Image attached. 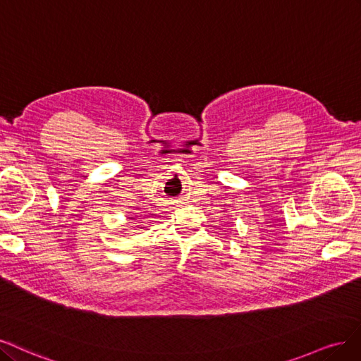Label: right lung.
Wrapping results in <instances>:
<instances>
[{"label": "right lung", "instance_id": "right-lung-1", "mask_svg": "<svg viewBox=\"0 0 361 361\" xmlns=\"http://www.w3.org/2000/svg\"><path fill=\"white\" fill-rule=\"evenodd\" d=\"M135 217H136V216H130V217H129V220H135Z\"/></svg>", "mask_w": 361, "mask_h": 361}]
</instances>
